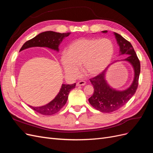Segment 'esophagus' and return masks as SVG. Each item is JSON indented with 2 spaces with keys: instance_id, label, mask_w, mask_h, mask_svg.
I'll return each mask as SVG.
<instances>
[{
  "instance_id": "1",
  "label": "esophagus",
  "mask_w": 153,
  "mask_h": 153,
  "mask_svg": "<svg viewBox=\"0 0 153 153\" xmlns=\"http://www.w3.org/2000/svg\"><path fill=\"white\" fill-rule=\"evenodd\" d=\"M86 84V82L84 81V80H80L78 82L77 84H76V85L77 86H82V85H85Z\"/></svg>"
}]
</instances>
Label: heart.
<instances>
[{"label":"heart","mask_w":153,"mask_h":153,"mask_svg":"<svg viewBox=\"0 0 153 153\" xmlns=\"http://www.w3.org/2000/svg\"><path fill=\"white\" fill-rule=\"evenodd\" d=\"M114 52V43L108 38H82L69 45L61 61L66 73L73 77L79 75L82 65L87 75L96 76L109 66Z\"/></svg>","instance_id":"b5f03b06"}]
</instances>
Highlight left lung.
<instances>
[{"instance_id":"obj_1","label":"left lung","mask_w":153,"mask_h":153,"mask_svg":"<svg viewBox=\"0 0 153 153\" xmlns=\"http://www.w3.org/2000/svg\"><path fill=\"white\" fill-rule=\"evenodd\" d=\"M107 32V30L102 31ZM120 47V55L127 54L128 57L125 61L130 62L135 70V78L133 84L128 89L117 91L112 89L105 79V71L91 78L90 81L94 87V93L89 98L90 104L94 108L101 112L110 113L117 110L126 105L135 94L138 85L140 72V63L131 44L117 33H114Z\"/></svg>"}]
</instances>
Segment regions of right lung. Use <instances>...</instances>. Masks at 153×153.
<instances>
[{"label": "right lung", "mask_w": 153, "mask_h": 153, "mask_svg": "<svg viewBox=\"0 0 153 153\" xmlns=\"http://www.w3.org/2000/svg\"><path fill=\"white\" fill-rule=\"evenodd\" d=\"M69 34H70V32L59 33V32L53 31L44 32L39 34L34 38L26 41L22 47L20 51L34 47H48L59 51V44ZM75 85L76 84L71 85L62 84L59 94L51 102L46 105L38 106V107H34L32 106H29L36 112L43 115H50L56 114L66 104L69 92L75 87Z\"/></svg>", "instance_id": "1"}]
</instances>
